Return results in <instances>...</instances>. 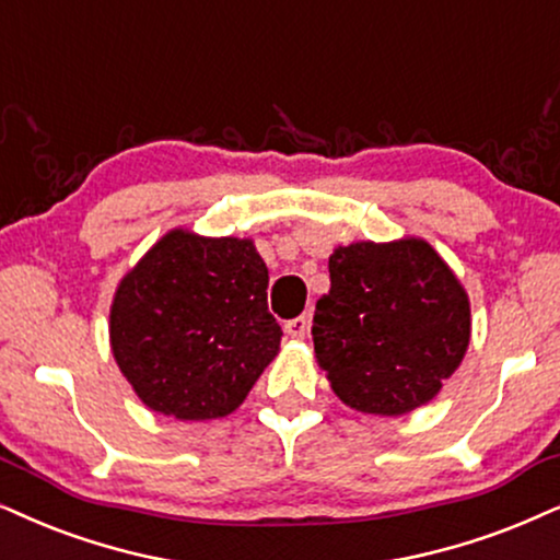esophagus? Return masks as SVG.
Returning <instances> with one entry per match:
<instances>
[{"label":"esophagus","mask_w":560,"mask_h":560,"mask_svg":"<svg viewBox=\"0 0 560 560\" xmlns=\"http://www.w3.org/2000/svg\"><path fill=\"white\" fill-rule=\"evenodd\" d=\"M308 324H311L308 316L290 318V322L285 324V334H288V337H293V339H303L308 334Z\"/></svg>","instance_id":"obj_1"}]
</instances>
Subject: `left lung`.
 I'll use <instances>...</instances> for the list:
<instances>
[{
    "instance_id": "obj_1",
    "label": "left lung",
    "mask_w": 560,
    "mask_h": 560,
    "mask_svg": "<svg viewBox=\"0 0 560 560\" xmlns=\"http://www.w3.org/2000/svg\"><path fill=\"white\" fill-rule=\"evenodd\" d=\"M314 350L352 409L398 417L432 401L470 339L466 290L422 238L360 242L329 257Z\"/></svg>"
}]
</instances>
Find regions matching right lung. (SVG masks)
Segmentation results:
<instances>
[{
	"mask_svg": "<svg viewBox=\"0 0 560 560\" xmlns=\"http://www.w3.org/2000/svg\"><path fill=\"white\" fill-rule=\"evenodd\" d=\"M267 282L249 238L166 234L110 311L113 354L138 398L174 419L234 411L280 350Z\"/></svg>",
	"mask_w": 560,
	"mask_h": 560,
	"instance_id": "obj_1",
	"label": "right lung"
}]
</instances>
